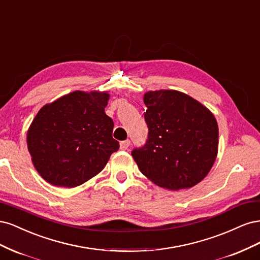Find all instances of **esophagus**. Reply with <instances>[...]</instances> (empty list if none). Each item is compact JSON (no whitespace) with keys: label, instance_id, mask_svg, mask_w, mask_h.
Segmentation results:
<instances>
[{"label":"esophagus","instance_id":"34e87169","mask_svg":"<svg viewBox=\"0 0 260 260\" xmlns=\"http://www.w3.org/2000/svg\"><path fill=\"white\" fill-rule=\"evenodd\" d=\"M129 145H131L129 140H123V141L120 142V149L121 150H127Z\"/></svg>","mask_w":260,"mask_h":260}]
</instances>
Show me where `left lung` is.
I'll return each instance as SVG.
<instances>
[{
    "label": "left lung",
    "instance_id": "1",
    "mask_svg": "<svg viewBox=\"0 0 260 260\" xmlns=\"http://www.w3.org/2000/svg\"><path fill=\"white\" fill-rule=\"evenodd\" d=\"M147 144L133 150L138 169L156 186L193 187L211 171L218 153V124L204 105L174 89L144 95Z\"/></svg>",
    "mask_w": 260,
    "mask_h": 260
}]
</instances>
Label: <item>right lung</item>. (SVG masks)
Returning <instances> with one entry per match:
<instances>
[{
	"mask_svg": "<svg viewBox=\"0 0 260 260\" xmlns=\"http://www.w3.org/2000/svg\"><path fill=\"white\" fill-rule=\"evenodd\" d=\"M109 91L74 90L42 107L30 124L27 145L40 176L74 188L104 170L119 150L113 121L105 112Z\"/></svg>",
	"mask_w": 260,
	"mask_h": 260,
	"instance_id": "add662e5",
	"label": "right lung"
}]
</instances>
